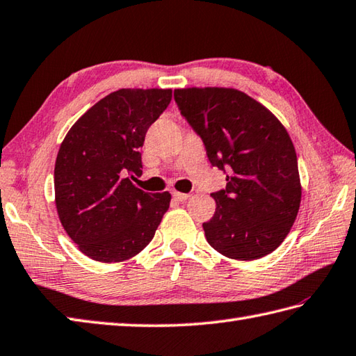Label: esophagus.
<instances>
[{
	"label": "esophagus",
	"instance_id": "34e87169",
	"mask_svg": "<svg viewBox=\"0 0 356 356\" xmlns=\"http://www.w3.org/2000/svg\"><path fill=\"white\" fill-rule=\"evenodd\" d=\"M190 197H191V194H186V193H177V191L172 193V199L177 200V202H185Z\"/></svg>",
	"mask_w": 356,
	"mask_h": 356
}]
</instances>
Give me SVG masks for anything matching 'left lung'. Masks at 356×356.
Instances as JSON below:
<instances>
[{
    "instance_id": "obj_1",
    "label": "left lung",
    "mask_w": 356,
    "mask_h": 356,
    "mask_svg": "<svg viewBox=\"0 0 356 356\" xmlns=\"http://www.w3.org/2000/svg\"><path fill=\"white\" fill-rule=\"evenodd\" d=\"M180 114L204 142L211 166L227 174L211 193L208 243L229 259L253 261L281 245L301 204L295 146L282 123L238 89L174 90Z\"/></svg>"
}]
</instances>
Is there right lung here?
I'll return each instance as SVG.
<instances>
[{
	"instance_id": "1",
	"label": "right lung",
	"mask_w": 356,
	"mask_h": 356,
	"mask_svg": "<svg viewBox=\"0 0 356 356\" xmlns=\"http://www.w3.org/2000/svg\"><path fill=\"white\" fill-rule=\"evenodd\" d=\"M171 89H120L95 103L63 140L54 171L55 205L80 252L122 262L154 238L171 194L145 193L140 148L168 108Z\"/></svg>"
}]
</instances>
